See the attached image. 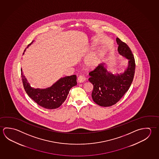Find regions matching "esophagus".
<instances>
[{"mask_svg":"<svg viewBox=\"0 0 159 159\" xmlns=\"http://www.w3.org/2000/svg\"><path fill=\"white\" fill-rule=\"evenodd\" d=\"M86 80L85 77L84 75H80L78 77V82L80 83H83Z\"/></svg>","mask_w":159,"mask_h":159,"instance_id":"obj_1","label":"esophagus"}]
</instances>
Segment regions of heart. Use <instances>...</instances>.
Wrapping results in <instances>:
<instances>
[{"label": "heart", "mask_w": 159, "mask_h": 159, "mask_svg": "<svg viewBox=\"0 0 159 159\" xmlns=\"http://www.w3.org/2000/svg\"><path fill=\"white\" fill-rule=\"evenodd\" d=\"M99 52H95L92 55L89 56L85 61V64L88 67H94L96 66L99 62L100 60Z\"/></svg>", "instance_id": "1"}]
</instances>
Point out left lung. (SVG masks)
Returning a JSON list of instances; mask_svg holds the SVG:
<instances>
[{
  "label": "left lung",
  "instance_id": "1",
  "mask_svg": "<svg viewBox=\"0 0 159 159\" xmlns=\"http://www.w3.org/2000/svg\"><path fill=\"white\" fill-rule=\"evenodd\" d=\"M116 41L119 54L129 60L125 72L117 75L109 73L103 63L89 73V81L93 85L92 99L102 107L113 106L121 99L131 86L135 73V61L130 48L118 37Z\"/></svg>",
  "mask_w": 159,
  "mask_h": 159
}]
</instances>
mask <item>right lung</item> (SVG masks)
I'll return each mask as SVG.
<instances>
[{
  "mask_svg": "<svg viewBox=\"0 0 159 159\" xmlns=\"http://www.w3.org/2000/svg\"><path fill=\"white\" fill-rule=\"evenodd\" d=\"M30 43L27 48L33 43ZM25 48L24 52H25ZM23 54H24V52ZM23 85L28 96L39 106L45 108L56 109L62 105L66 99L70 89L77 85L75 75L62 78L50 87L46 89H34L32 88L23 74L21 69Z\"/></svg>",
  "mask_w": 159,
  "mask_h": 159,
  "instance_id": "1",
  "label": "right lung"
}]
</instances>
